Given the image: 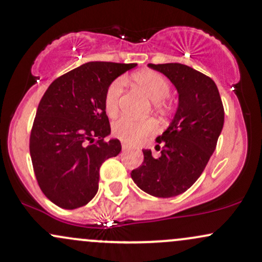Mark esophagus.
<instances>
[{"label": "esophagus", "mask_w": 262, "mask_h": 262, "mask_svg": "<svg viewBox=\"0 0 262 262\" xmlns=\"http://www.w3.org/2000/svg\"><path fill=\"white\" fill-rule=\"evenodd\" d=\"M129 148H130V145H129V144H125V143L122 144V149L124 150V151H125V150H128Z\"/></svg>", "instance_id": "esophagus-1"}]
</instances>
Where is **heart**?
I'll return each instance as SVG.
<instances>
[{"mask_svg": "<svg viewBox=\"0 0 262 262\" xmlns=\"http://www.w3.org/2000/svg\"><path fill=\"white\" fill-rule=\"evenodd\" d=\"M134 82L145 93L158 107H164L162 101L170 95V83L161 74L152 70H141L133 75ZM123 91V81L114 80L108 86L104 95V110L108 116H114L118 111V102ZM156 130L151 121H135V119L121 118L113 124V134L125 143H138Z\"/></svg>", "mask_w": 262, "mask_h": 262, "instance_id": "1", "label": "heart"}]
</instances>
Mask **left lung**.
<instances>
[{"label": "left lung", "mask_w": 262, "mask_h": 262, "mask_svg": "<svg viewBox=\"0 0 262 262\" xmlns=\"http://www.w3.org/2000/svg\"><path fill=\"white\" fill-rule=\"evenodd\" d=\"M148 66L172 82L179 104L169 127L156 138L160 154L143 150V164L130 175L146 193L170 198L187 191L203 172L223 129L224 108L214 81L200 71L177 62Z\"/></svg>", "instance_id": "1"}]
</instances>
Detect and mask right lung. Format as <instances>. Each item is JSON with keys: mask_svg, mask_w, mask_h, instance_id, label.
<instances>
[{"mask_svg": "<svg viewBox=\"0 0 262 262\" xmlns=\"http://www.w3.org/2000/svg\"><path fill=\"white\" fill-rule=\"evenodd\" d=\"M135 66L86 62L53 81L39 102L29 151L39 187L60 208L89 203L98 191L101 165L121 152L118 139L104 141L111 134L104 95Z\"/></svg>", "mask_w": 262, "mask_h": 262, "instance_id": "1", "label": "right lung"}]
</instances>
